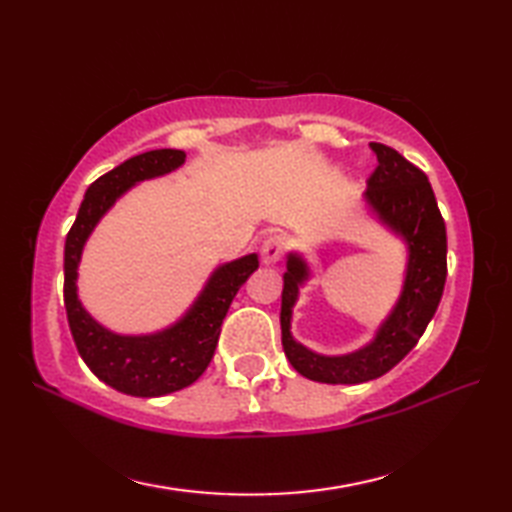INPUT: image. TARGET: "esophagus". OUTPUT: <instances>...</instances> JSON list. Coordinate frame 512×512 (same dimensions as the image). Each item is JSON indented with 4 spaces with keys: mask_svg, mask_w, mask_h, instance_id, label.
<instances>
[{
    "mask_svg": "<svg viewBox=\"0 0 512 512\" xmlns=\"http://www.w3.org/2000/svg\"><path fill=\"white\" fill-rule=\"evenodd\" d=\"M286 248H288V239L284 235H279V233L268 235L262 244L264 264H277L279 259L286 255Z\"/></svg>",
    "mask_w": 512,
    "mask_h": 512,
    "instance_id": "1",
    "label": "esophagus"
}]
</instances>
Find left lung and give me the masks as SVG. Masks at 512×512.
I'll return each mask as SVG.
<instances>
[{
  "label": "left lung",
  "instance_id": "obj_1",
  "mask_svg": "<svg viewBox=\"0 0 512 512\" xmlns=\"http://www.w3.org/2000/svg\"><path fill=\"white\" fill-rule=\"evenodd\" d=\"M369 147L378 158V167L367 180L365 202L407 244L405 284L372 343L352 354L323 356L290 334L292 308L299 286L310 277V268L301 255H288L281 292V345L290 365L317 383L358 385L387 374L420 341L438 310L447 281V226L427 176L396 149L380 143H369Z\"/></svg>",
  "mask_w": 512,
  "mask_h": 512
}]
</instances>
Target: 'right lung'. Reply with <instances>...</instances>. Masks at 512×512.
<instances>
[{
	"mask_svg": "<svg viewBox=\"0 0 512 512\" xmlns=\"http://www.w3.org/2000/svg\"><path fill=\"white\" fill-rule=\"evenodd\" d=\"M187 154L180 149H154L125 160L92 182L76 220L65 237L63 301L76 350L94 376L127 396L156 398L195 383L215 354L220 328L237 290L259 268L255 253L213 270L200 297L180 321L156 334L125 336L103 328L83 308L76 292L83 246L94 226L134 184L176 171Z\"/></svg>",
	"mask_w": 512,
	"mask_h": 512,
	"instance_id": "1",
	"label": "right lung"
}]
</instances>
